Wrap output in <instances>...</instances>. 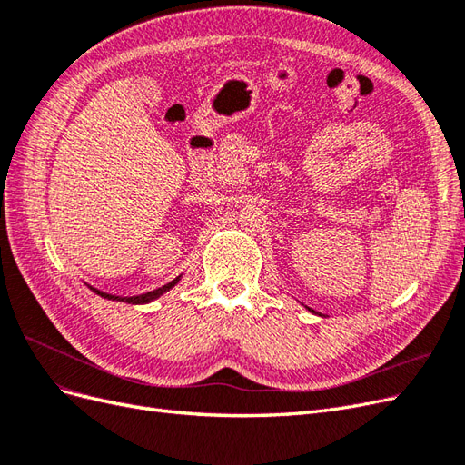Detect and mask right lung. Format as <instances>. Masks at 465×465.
Returning a JSON list of instances; mask_svg holds the SVG:
<instances>
[{
  "label": "right lung",
  "mask_w": 465,
  "mask_h": 465,
  "mask_svg": "<svg viewBox=\"0 0 465 465\" xmlns=\"http://www.w3.org/2000/svg\"><path fill=\"white\" fill-rule=\"evenodd\" d=\"M178 279H180V277H176L174 281H171V283H166V285H163V287H159V289H154V291H151V292L139 294V297H114V294L101 292V291H96V289H94V292L101 294V297H104V299H110V301H122V302H128V304H147V302L154 301L157 297H161V294L166 292L168 289H173V287L178 283Z\"/></svg>",
  "instance_id": "add662e5"
}]
</instances>
